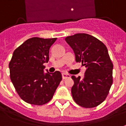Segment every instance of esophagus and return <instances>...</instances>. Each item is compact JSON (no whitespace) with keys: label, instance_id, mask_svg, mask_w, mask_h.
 <instances>
[{"label":"esophagus","instance_id":"34e87169","mask_svg":"<svg viewBox=\"0 0 126 126\" xmlns=\"http://www.w3.org/2000/svg\"><path fill=\"white\" fill-rule=\"evenodd\" d=\"M62 78H63V79H67V78H70V75L68 74H66V73H63L62 74Z\"/></svg>","mask_w":126,"mask_h":126}]
</instances>
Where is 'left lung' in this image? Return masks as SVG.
Returning a JSON list of instances; mask_svg holds the SVG:
<instances>
[{"mask_svg":"<svg viewBox=\"0 0 126 126\" xmlns=\"http://www.w3.org/2000/svg\"><path fill=\"white\" fill-rule=\"evenodd\" d=\"M66 42L73 49L76 61L87 67L83 78L72 76V97L79 106L94 108L102 103L112 84L113 64L107 48L95 37L86 33L68 36Z\"/></svg>","mask_w":126,"mask_h":126,"instance_id":"left-lung-1","label":"left lung"}]
</instances>
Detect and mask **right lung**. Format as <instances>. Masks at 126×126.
I'll list each match as a JSON object with an SVG mask.
<instances>
[{
  "instance_id": "add662e5",
  "label": "right lung",
  "mask_w": 126,
  "mask_h": 126,
  "mask_svg": "<svg viewBox=\"0 0 126 126\" xmlns=\"http://www.w3.org/2000/svg\"><path fill=\"white\" fill-rule=\"evenodd\" d=\"M57 38L32 37L14 50L9 64L10 78L17 94L24 102L43 105L52 98L62 80L60 72L44 74V63Z\"/></svg>"
}]
</instances>
